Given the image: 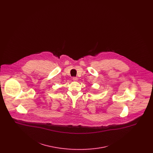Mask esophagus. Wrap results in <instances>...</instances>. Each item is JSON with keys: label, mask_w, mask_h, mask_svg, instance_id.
I'll return each instance as SVG.
<instances>
[{"label": "esophagus", "mask_w": 153, "mask_h": 153, "mask_svg": "<svg viewBox=\"0 0 153 153\" xmlns=\"http://www.w3.org/2000/svg\"><path fill=\"white\" fill-rule=\"evenodd\" d=\"M72 79H73V81H77V77H73Z\"/></svg>", "instance_id": "1"}]
</instances>
